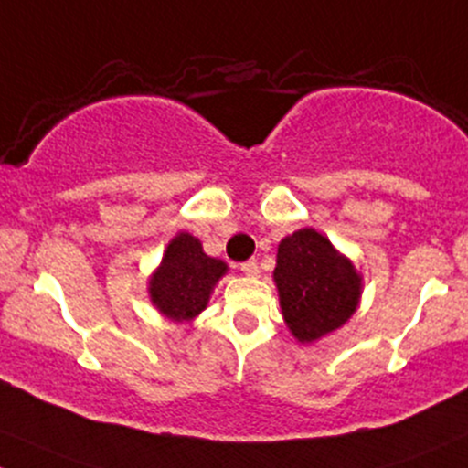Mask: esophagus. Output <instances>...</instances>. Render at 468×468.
<instances>
[{"label": "esophagus", "mask_w": 468, "mask_h": 468, "mask_svg": "<svg viewBox=\"0 0 468 468\" xmlns=\"http://www.w3.org/2000/svg\"><path fill=\"white\" fill-rule=\"evenodd\" d=\"M239 269H242V273L244 275H249V277H255L260 273V264H258V260H249V261H244V264H239Z\"/></svg>", "instance_id": "esophagus-1"}]
</instances>
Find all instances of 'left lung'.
Masks as SVG:
<instances>
[{"instance_id": "8db88e82", "label": "left lung", "mask_w": 468, "mask_h": 468, "mask_svg": "<svg viewBox=\"0 0 468 468\" xmlns=\"http://www.w3.org/2000/svg\"><path fill=\"white\" fill-rule=\"evenodd\" d=\"M273 282L291 335L313 344L346 324L362 297V275L331 239L300 229L277 244Z\"/></svg>"}]
</instances>
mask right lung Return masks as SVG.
Returning a JSON list of instances; mask_svg holds the SVG:
<instances>
[{"label":"right lung","mask_w":468,"mask_h":468,"mask_svg":"<svg viewBox=\"0 0 468 468\" xmlns=\"http://www.w3.org/2000/svg\"><path fill=\"white\" fill-rule=\"evenodd\" d=\"M226 273L229 264L224 260L210 258L195 235L179 230L148 277V297L166 320L186 324L207 309L215 286Z\"/></svg>","instance_id":"1"}]
</instances>
